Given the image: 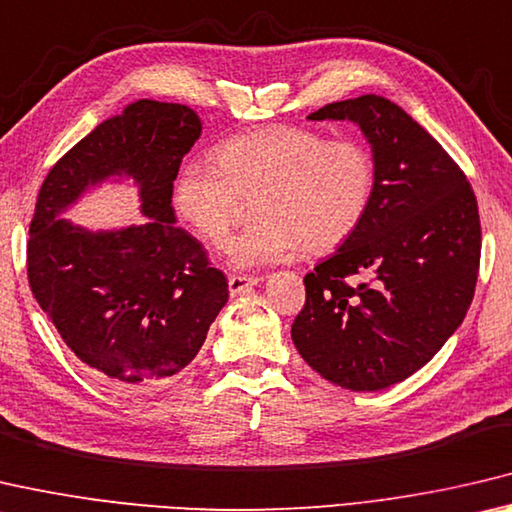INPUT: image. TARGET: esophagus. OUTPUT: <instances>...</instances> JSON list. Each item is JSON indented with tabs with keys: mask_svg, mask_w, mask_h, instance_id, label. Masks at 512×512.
I'll return each instance as SVG.
<instances>
[{
	"mask_svg": "<svg viewBox=\"0 0 512 512\" xmlns=\"http://www.w3.org/2000/svg\"><path fill=\"white\" fill-rule=\"evenodd\" d=\"M258 276H240V274H231L229 276V290H231V295L236 297V295H242V292H247L249 288H254V286H258Z\"/></svg>",
	"mask_w": 512,
	"mask_h": 512,
	"instance_id": "obj_1",
	"label": "esophagus"
}]
</instances>
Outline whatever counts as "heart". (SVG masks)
Returning <instances> with one entry per match:
<instances>
[{
    "label": "heart",
    "instance_id": "obj_1",
    "mask_svg": "<svg viewBox=\"0 0 512 512\" xmlns=\"http://www.w3.org/2000/svg\"><path fill=\"white\" fill-rule=\"evenodd\" d=\"M376 167L358 140H326L301 127H267L233 136L213 161H190L174 183V208L215 249L229 242L245 201L258 222L231 247L238 267L326 254L354 236L372 206Z\"/></svg>",
    "mask_w": 512,
    "mask_h": 512
}]
</instances>
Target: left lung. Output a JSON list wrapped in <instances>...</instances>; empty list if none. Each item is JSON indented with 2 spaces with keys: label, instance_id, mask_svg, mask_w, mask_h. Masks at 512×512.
Instances as JSON below:
<instances>
[{
  "label": "left lung",
  "instance_id": "1",
  "mask_svg": "<svg viewBox=\"0 0 512 512\" xmlns=\"http://www.w3.org/2000/svg\"><path fill=\"white\" fill-rule=\"evenodd\" d=\"M308 120H351L370 140L376 186L363 224L304 276L292 342L313 370L354 392L408 379L465 320L481 220L465 172L404 108L379 95Z\"/></svg>",
  "mask_w": 512,
  "mask_h": 512
}]
</instances>
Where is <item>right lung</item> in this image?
<instances>
[{
  "label": "right lung",
  "mask_w": 512,
  "mask_h": 512,
  "mask_svg": "<svg viewBox=\"0 0 512 512\" xmlns=\"http://www.w3.org/2000/svg\"><path fill=\"white\" fill-rule=\"evenodd\" d=\"M199 133L192 108L140 99L58 158L38 192L29 288L74 356L117 390L181 372L229 299L224 272L197 238L174 226V179ZM111 173L139 181L145 225L90 234L57 217Z\"/></svg>",
  "instance_id": "right-lung-1"
}]
</instances>
